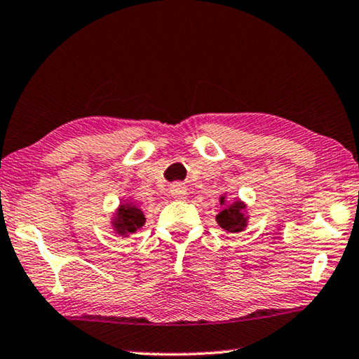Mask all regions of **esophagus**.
I'll return each mask as SVG.
<instances>
[{
	"label": "esophagus",
	"mask_w": 359,
	"mask_h": 359,
	"mask_svg": "<svg viewBox=\"0 0 359 359\" xmlns=\"http://www.w3.org/2000/svg\"><path fill=\"white\" fill-rule=\"evenodd\" d=\"M171 193H172L174 198H184L185 187L182 185V184H174V185L171 187Z\"/></svg>",
	"instance_id": "34e87169"
}]
</instances>
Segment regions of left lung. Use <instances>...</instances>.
<instances>
[{
  "instance_id": "8db88e82",
  "label": "left lung",
  "mask_w": 359,
  "mask_h": 359,
  "mask_svg": "<svg viewBox=\"0 0 359 359\" xmlns=\"http://www.w3.org/2000/svg\"><path fill=\"white\" fill-rule=\"evenodd\" d=\"M220 203L223 204V198L220 199ZM217 222L223 229L229 231V233H239V231L245 228L247 223V218L244 217V204L241 201L231 204L229 208L222 210L217 215Z\"/></svg>"
}]
</instances>
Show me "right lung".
<instances>
[{
	"label": "right lung",
	"mask_w": 359,
	"mask_h": 359,
	"mask_svg": "<svg viewBox=\"0 0 359 359\" xmlns=\"http://www.w3.org/2000/svg\"><path fill=\"white\" fill-rule=\"evenodd\" d=\"M145 222L142 212L135 205H121L118 209V215L115 218V229L117 233L125 236L128 233H135L137 228H141Z\"/></svg>",
	"instance_id": "add662e5"
}]
</instances>
